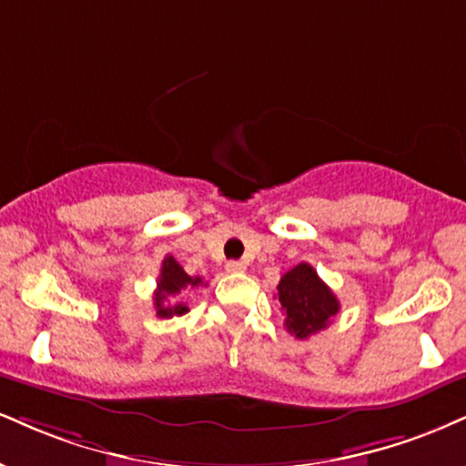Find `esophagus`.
Returning <instances> with one entry per match:
<instances>
[{
    "instance_id": "esophagus-1",
    "label": "esophagus",
    "mask_w": 466,
    "mask_h": 466,
    "mask_svg": "<svg viewBox=\"0 0 466 466\" xmlns=\"http://www.w3.org/2000/svg\"><path fill=\"white\" fill-rule=\"evenodd\" d=\"M245 268H248V267H245V262H240V260H229L226 265L228 273H243Z\"/></svg>"
}]
</instances>
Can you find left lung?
I'll use <instances>...</instances> for the list:
<instances>
[{"instance_id": "8db88e82", "label": "left lung", "mask_w": 466, "mask_h": 466, "mask_svg": "<svg viewBox=\"0 0 466 466\" xmlns=\"http://www.w3.org/2000/svg\"><path fill=\"white\" fill-rule=\"evenodd\" d=\"M278 299L287 315L284 325L295 339L321 332L340 308L336 295L308 262H299L284 273L278 284Z\"/></svg>"}]
</instances>
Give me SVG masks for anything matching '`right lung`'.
<instances>
[{"label": "right lung", "instance_id": "obj_1", "mask_svg": "<svg viewBox=\"0 0 466 466\" xmlns=\"http://www.w3.org/2000/svg\"><path fill=\"white\" fill-rule=\"evenodd\" d=\"M204 284L201 278H193L179 267V262L173 256H167L162 260L160 267V276H158V289L154 293V308H156V315L160 319H171V317H182L187 315L188 308L182 301L177 304H171V299L182 293V290H190V289H198Z\"/></svg>", "mask_w": 466, "mask_h": 466}]
</instances>
